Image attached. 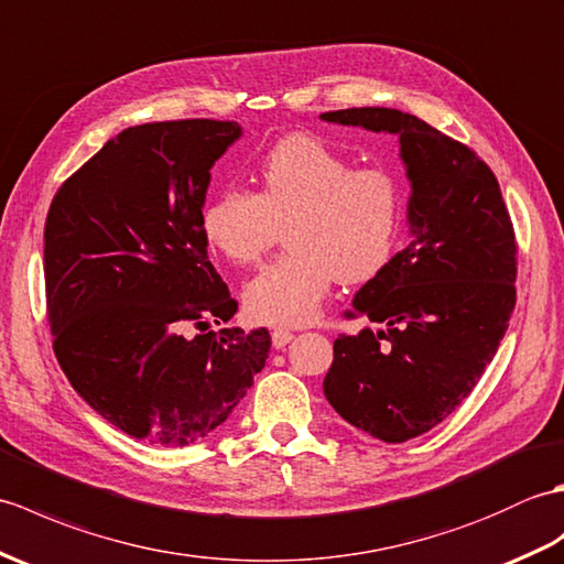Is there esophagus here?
<instances>
[{
  "mask_svg": "<svg viewBox=\"0 0 564 564\" xmlns=\"http://www.w3.org/2000/svg\"><path fill=\"white\" fill-rule=\"evenodd\" d=\"M294 340V333L292 330H286V328H274L272 330V345L278 347V349H282L284 345H290Z\"/></svg>",
  "mask_w": 564,
  "mask_h": 564,
  "instance_id": "34e87169",
  "label": "esophagus"
}]
</instances>
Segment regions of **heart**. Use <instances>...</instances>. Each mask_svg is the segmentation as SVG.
<instances>
[{"label": "heart", "instance_id": "b5f03b06", "mask_svg": "<svg viewBox=\"0 0 564 564\" xmlns=\"http://www.w3.org/2000/svg\"><path fill=\"white\" fill-rule=\"evenodd\" d=\"M258 191L221 187L199 227L224 258L253 265L286 229V253L246 286V308L260 323L304 325L318 316L333 282H361L393 253L400 185L381 166L355 161L311 134H286L256 166Z\"/></svg>", "mask_w": 564, "mask_h": 564}]
</instances>
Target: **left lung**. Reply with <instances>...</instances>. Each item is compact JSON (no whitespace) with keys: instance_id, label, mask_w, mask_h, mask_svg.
Here are the masks:
<instances>
[{"instance_id":"1","label":"left lung","mask_w":564,"mask_h":564,"mask_svg":"<svg viewBox=\"0 0 564 564\" xmlns=\"http://www.w3.org/2000/svg\"><path fill=\"white\" fill-rule=\"evenodd\" d=\"M323 120L400 137L412 241L352 299L379 330L337 335L323 391L337 415L388 444L430 432L490 365L517 304V236L492 169L458 140L395 108Z\"/></svg>"}]
</instances>
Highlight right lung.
Here are the masks:
<instances>
[{"label": "right lung", "mask_w": 564, "mask_h": 564, "mask_svg": "<svg viewBox=\"0 0 564 564\" xmlns=\"http://www.w3.org/2000/svg\"><path fill=\"white\" fill-rule=\"evenodd\" d=\"M234 120L122 130L59 185L45 219V308L62 371L98 415L152 446L203 440L265 367L270 333L209 330L239 304L199 227Z\"/></svg>", "instance_id": "1"}]
</instances>
